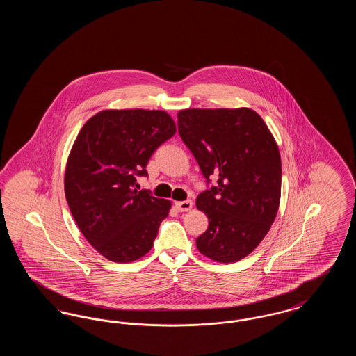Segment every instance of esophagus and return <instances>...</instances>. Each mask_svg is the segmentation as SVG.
Segmentation results:
<instances>
[{"mask_svg":"<svg viewBox=\"0 0 356 356\" xmlns=\"http://www.w3.org/2000/svg\"><path fill=\"white\" fill-rule=\"evenodd\" d=\"M175 205H176V209H177L179 212H188V211L192 209V202H191V200L177 202Z\"/></svg>","mask_w":356,"mask_h":356,"instance_id":"1","label":"esophagus"}]
</instances>
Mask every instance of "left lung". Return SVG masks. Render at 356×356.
<instances>
[{
  "label": "left lung",
  "instance_id": "obj_1",
  "mask_svg": "<svg viewBox=\"0 0 356 356\" xmlns=\"http://www.w3.org/2000/svg\"><path fill=\"white\" fill-rule=\"evenodd\" d=\"M179 134L195 156L207 183L196 205L209 225L196 238L197 250L219 263L251 254L276 218L282 161L263 119L250 108L183 109Z\"/></svg>",
  "mask_w": 356,
  "mask_h": 356
}]
</instances>
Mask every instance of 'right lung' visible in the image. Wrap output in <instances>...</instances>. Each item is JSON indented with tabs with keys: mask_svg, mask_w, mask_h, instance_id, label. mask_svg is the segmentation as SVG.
<instances>
[{
	"mask_svg": "<svg viewBox=\"0 0 356 356\" xmlns=\"http://www.w3.org/2000/svg\"><path fill=\"white\" fill-rule=\"evenodd\" d=\"M176 134L164 111L108 109L88 120L69 153L65 197L81 234L111 261L148 254L170 202L137 191L136 176Z\"/></svg>",
	"mask_w": 356,
	"mask_h": 356,
	"instance_id": "add662e5",
	"label": "right lung"
}]
</instances>
